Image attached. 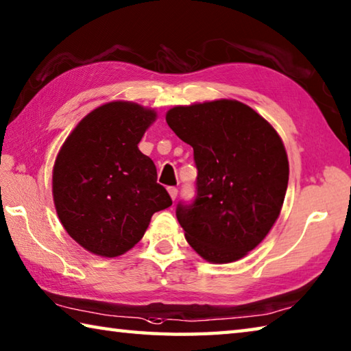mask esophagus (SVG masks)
Returning a JSON list of instances; mask_svg holds the SVG:
<instances>
[{
	"instance_id": "obj_1",
	"label": "esophagus",
	"mask_w": 351,
	"mask_h": 351,
	"mask_svg": "<svg viewBox=\"0 0 351 351\" xmlns=\"http://www.w3.org/2000/svg\"><path fill=\"white\" fill-rule=\"evenodd\" d=\"M169 195H170V197L171 199H176V196H178V189L176 187H169Z\"/></svg>"
}]
</instances>
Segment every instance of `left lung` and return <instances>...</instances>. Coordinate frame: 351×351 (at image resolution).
<instances>
[{"mask_svg":"<svg viewBox=\"0 0 351 351\" xmlns=\"http://www.w3.org/2000/svg\"><path fill=\"white\" fill-rule=\"evenodd\" d=\"M165 121L192 145L197 169L195 201L176 207L187 242L208 263L244 258L281 213L289 184L282 139L234 99L178 106Z\"/></svg>","mask_w":351,"mask_h":351,"instance_id":"left-lung-1","label":"left lung"}]
</instances>
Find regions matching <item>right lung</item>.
<instances>
[{
    "mask_svg": "<svg viewBox=\"0 0 351 351\" xmlns=\"http://www.w3.org/2000/svg\"><path fill=\"white\" fill-rule=\"evenodd\" d=\"M156 112L112 101L80 121L53 165L52 192L62 227L81 247L114 258L138 244L152 216L171 206L156 167L138 144Z\"/></svg>",
    "mask_w": 351,
    "mask_h": 351,
    "instance_id": "obj_1",
    "label": "right lung"
}]
</instances>
